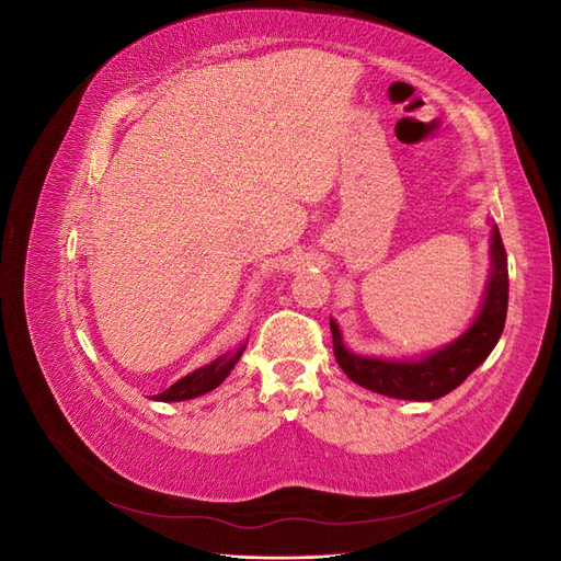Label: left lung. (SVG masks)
Instances as JSON below:
<instances>
[{"instance_id": "1", "label": "left lung", "mask_w": 561, "mask_h": 561, "mask_svg": "<svg viewBox=\"0 0 561 561\" xmlns=\"http://www.w3.org/2000/svg\"><path fill=\"white\" fill-rule=\"evenodd\" d=\"M507 313V254L501 241L499 227L491 229V276L482 307L472 325L454 339L451 344L437 348L419 360H383L355 355L344 346L342 332L336 322L330 320L334 358L346 371V377L375 393L431 402L443 398L456 386H461L474 369H478L489 353L494 351L505 328Z\"/></svg>"}]
</instances>
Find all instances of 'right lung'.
<instances>
[{
  "label": "right lung",
  "instance_id": "add662e5",
  "mask_svg": "<svg viewBox=\"0 0 561 561\" xmlns=\"http://www.w3.org/2000/svg\"><path fill=\"white\" fill-rule=\"evenodd\" d=\"M243 351H245V344L236 353L219 355V358H215L210 365H203V367L194 369L192 375H186L180 381H175L171 388H165L163 393L154 396V400H159V402H180V400H192V398L208 393V390L217 388L229 377V371L236 367V363H239Z\"/></svg>",
  "mask_w": 561,
  "mask_h": 561
}]
</instances>
